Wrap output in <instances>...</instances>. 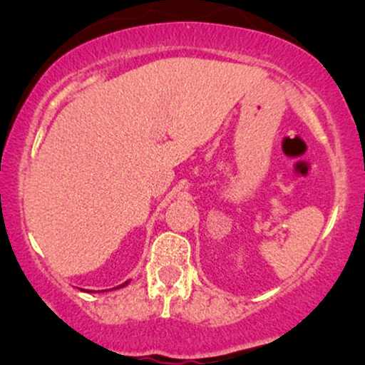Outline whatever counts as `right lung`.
Here are the masks:
<instances>
[{
	"mask_svg": "<svg viewBox=\"0 0 365 365\" xmlns=\"http://www.w3.org/2000/svg\"><path fill=\"white\" fill-rule=\"evenodd\" d=\"M125 284H128V282H125L123 284H120V287H116V288H123V287H125Z\"/></svg>",
	"mask_w": 365,
	"mask_h": 365,
	"instance_id": "add662e5",
	"label": "right lung"
}]
</instances>
